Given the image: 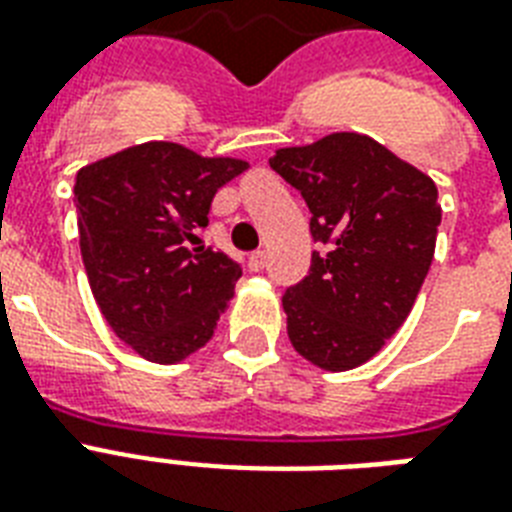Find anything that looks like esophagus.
Here are the masks:
<instances>
[{
  "instance_id": "34e87169",
  "label": "esophagus",
  "mask_w": 512,
  "mask_h": 512,
  "mask_svg": "<svg viewBox=\"0 0 512 512\" xmlns=\"http://www.w3.org/2000/svg\"><path fill=\"white\" fill-rule=\"evenodd\" d=\"M265 265H268V252L257 249V252H252V255H249V268H252V271H263Z\"/></svg>"
}]
</instances>
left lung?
Listing matches in <instances>:
<instances>
[{"mask_svg":"<svg viewBox=\"0 0 512 512\" xmlns=\"http://www.w3.org/2000/svg\"><path fill=\"white\" fill-rule=\"evenodd\" d=\"M268 164L300 191L321 244L308 276L281 297L289 340L329 372L361 366L396 335L428 276L436 183L356 132L279 148Z\"/></svg>","mask_w":512,"mask_h":512,"instance_id":"obj_1","label":"left lung"}]
</instances>
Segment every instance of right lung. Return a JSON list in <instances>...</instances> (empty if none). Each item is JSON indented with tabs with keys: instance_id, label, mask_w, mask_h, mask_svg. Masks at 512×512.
<instances>
[{
	"instance_id": "right-lung-1",
	"label": "right lung",
	"mask_w": 512,
	"mask_h": 512,
	"mask_svg": "<svg viewBox=\"0 0 512 512\" xmlns=\"http://www.w3.org/2000/svg\"><path fill=\"white\" fill-rule=\"evenodd\" d=\"M247 170L151 140L76 172L79 247L92 295L138 356L175 364L207 345L241 265L201 247L217 188Z\"/></svg>"
}]
</instances>
